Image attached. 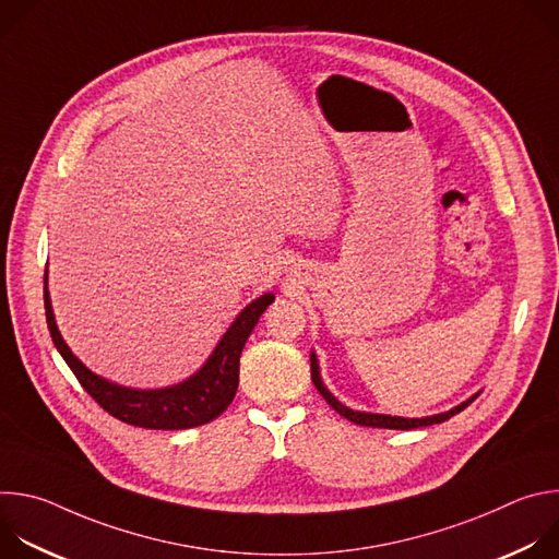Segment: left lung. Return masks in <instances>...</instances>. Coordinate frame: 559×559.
<instances>
[{
  "mask_svg": "<svg viewBox=\"0 0 559 559\" xmlns=\"http://www.w3.org/2000/svg\"><path fill=\"white\" fill-rule=\"evenodd\" d=\"M309 360H311V380H313L316 389L321 391V395H323L325 401H328V405H330V407H332L336 414H341L343 418H347V420H352L354 425H360V427H378V429H403V431H407V429H418V427L440 425V423L449 420L451 416L460 414L462 409H466V407H468V405L475 401V397H477V393H475V395H471V397H468V401H464L462 405H457V407H453V409H449V412H444V414H436V416H427V418H401V416H382V414L354 412V409L345 407L343 403H338L336 397L330 393V389L323 384V380H321V369H318V360H316V354H313V352H311Z\"/></svg>",
  "mask_w": 559,
  "mask_h": 559,
  "instance_id": "8db88e82",
  "label": "left lung"
}]
</instances>
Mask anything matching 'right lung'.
<instances>
[{
	"mask_svg": "<svg viewBox=\"0 0 559 559\" xmlns=\"http://www.w3.org/2000/svg\"><path fill=\"white\" fill-rule=\"evenodd\" d=\"M46 283L48 276H44V307L50 338L66 365L76 376V380L88 391V395H93V401L102 409H106L110 416L126 425L164 431L205 425L218 418L229 407L238 386V358H241V352L252 330L257 328L259 318L274 300V294H263L238 313L236 321L229 325V330L223 334V338L205 360V365L188 380L164 389H130L93 373L70 352L57 330Z\"/></svg>",
	"mask_w": 559,
	"mask_h": 559,
	"instance_id": "1",
	"label": "right lung"
}]
</instances>
